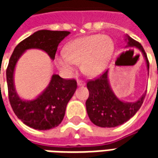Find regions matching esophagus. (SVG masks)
Here are the masks:
<instances>
[{
	"instance_id": "esophagus-1",
	"label": "esophagus",
	"mask_w": 158,
	"mask_h": 158,
	"mask_svg": "<svg viewBox=\"0 0 158 158\" xmlns=\"http://www.w3.org/2000/svg\"><path fill=\"white\" fill-rule=\"evenodd\" d=\"M77 85H78V86H85V83L84 82L83 80H78L77 81Z\"/></svg>"
}]
</instances>
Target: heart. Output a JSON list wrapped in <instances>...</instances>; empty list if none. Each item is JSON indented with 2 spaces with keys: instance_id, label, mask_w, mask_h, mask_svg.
<instances>
[{
  "instance_id": "obj_1",
  "label": "heart",
  "mask_w": 158,
  "mask_h": 158,
  "mask_svg": "<svg viewBox=\"0 0 158 158\" xmlns=\"http://www.w3.org/2000/svg\"><path fill=\"white\" fill-rule=\"evenodd\" d=\"M65 51L58 52L55 62L66 76H72L81 62L83 72L89 76L102 73L109 64L114 52V44L109 37L102 35L85 36L66 45Z\"/></svg>"
}]
</instances>
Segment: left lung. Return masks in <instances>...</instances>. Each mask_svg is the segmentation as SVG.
Segmentation results:
<instances>
[{"label": "left lung", "instance_id": "left-lung-1", "mask_svg": "<svg viewBox=\"0 0 158 158\" xmlns=\"http://www.w3.org/2000/svg\"><path fill=\"white\" fill-rule=\"evenodd\" d=\"M125 47L136 48L142 53L149 72V62L142 45L128 35H125ZM109 70L103 73L98 79L87 83L89 96L86 101V111L90 121L102 128H113L126 123L132 118L142 105L146 93L135 102H127L117 97L110 85Z\"/></svg>", "mask_w": 158, "mask_h": 158}]
</instances>
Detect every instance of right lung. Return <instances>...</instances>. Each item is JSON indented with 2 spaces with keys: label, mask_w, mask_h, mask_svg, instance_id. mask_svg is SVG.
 <instances>
[{
  "label": "right lung",
  "mask_w": 158,
  "mask_h": 158,
  "mask_svg": "<svg viewBox=\"0 0 158 158\" xmlns=\"http://www.w3.org/2000/svg\"><path fill=\"white\" fill-rule=\"evenodd\" d=\"M69 31H36L17 45L9 60L6 82L10 104L13 112L24 124L38 130H46L58 126L64 118L66 106L77 89L74 79H64L53 74L47 87L33 100L22 99L16 90L14 72L17 62L29 49H39L55 59L57 46L69 35Z\"/></svg>",
  "instance_id": "obj_1"
}]
</instances>
